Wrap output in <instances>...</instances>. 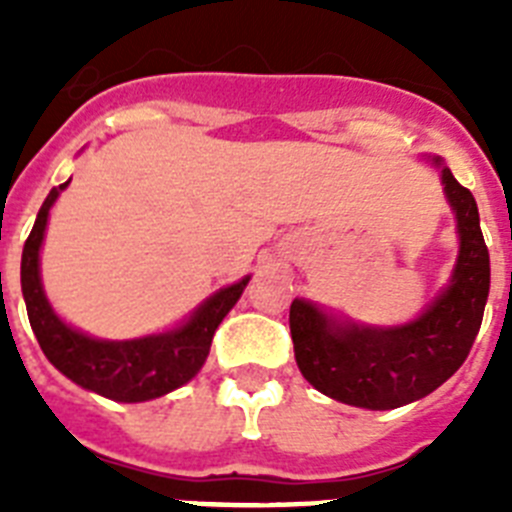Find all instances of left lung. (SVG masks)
<instances>
[{
	"label": "left lung",
	"mask_w": 512,
	"mask_h": 512,
	"mask_svg": "<svg viewBox=\"0 0 512 512\" xmlns=\"http://www.w3.org/2000/svg\"><path fill=\"white\" fill-rule=\"evenodd\" d=\"M438 171L454 210L459 256L449 284L402 325H364L297 297L289 330L302 377L323 395L366 410H395L438 390L464 364L490 295L487 253L472 192L461 187L441 156Z\"/></svg>",
	"instance_id": "obj_1"
}]
</instances>
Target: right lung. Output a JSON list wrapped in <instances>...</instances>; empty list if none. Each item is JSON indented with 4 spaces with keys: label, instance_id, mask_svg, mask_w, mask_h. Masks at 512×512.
Returning a JSON list of instances; mask_svg holds the SVG:
<instances>
[{
    "label": "right lung",
    "instance_id": "obj_1",
    "mask_svg": "<svg viewBox=\"0 0 512 512\" xmlns=\"http://www.w3.org/2000/svg\"><path fill=\"white\" fill-rule=\"evenodd\" d=\"M69 182L53 187L45 197L22 248L20 282L30 328L43 348L45 359L63 377H69L71 382L94 395L115 402H146L169 395L197 377V372L205 366L217 325L223 323L235 302L241 300L251 277L217 289L215 295L194 307L182 323L161 333L130 338V341H107L81 333L53 310L40 279V248H43L48 217L58 194L69 187Z\"/></svg>",
    "mask_w": 512,
    "mask_h": 512
}]
</instances>
